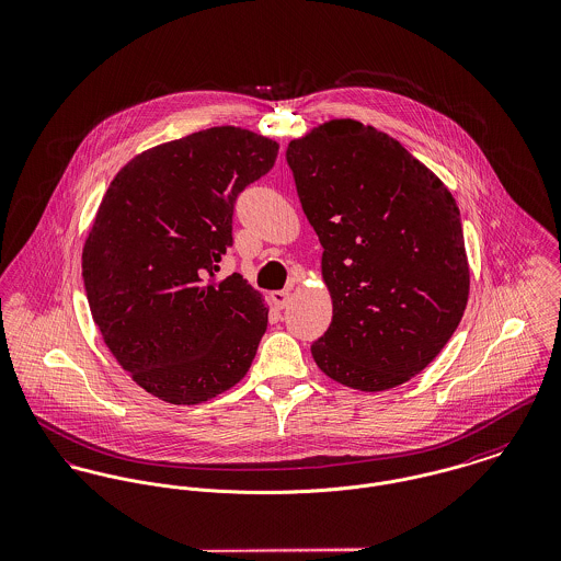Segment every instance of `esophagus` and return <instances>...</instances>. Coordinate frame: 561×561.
<instances>
[{
  "mask_svg": "<svg viewBox=\"0 0 561 561\" xmlns=\"http://www.w3.org/2000/svg\"><path fill=\"white\" fill-rule=\"evenodd\" d=\"M271 301H273L277 309H284L288 301H290V290H275V293H271Z\"/></svg>",
  "mask_w": 561,
  "mask_h": 561,
  "instance_id": "34e87169",
  "label": "esophagus"
}]
</instances>
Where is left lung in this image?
<instances>
[{"instance_id": "8db88e82", "label": "left lung", "mask_w": 561, "mask_h": 561, "mask_svg": "<svg viewBox=\"0 0 561 561\" xmlns=\"http://www.w3.org/2000/svg\"><path fill=\"white\" fill-rule=\"evenodd\" d=\"M288 167L322 252L333 320L311 344L344 387L378 392L421 374L470 295L459 207L403 145L354 119L290 140Z\"/></svg>"}]
</instances>
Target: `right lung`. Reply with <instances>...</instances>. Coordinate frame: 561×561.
<instances>
[{"label":"right lung","mask_w":561,"mask_h":561,"mask_svg":"<svg viewBox=\"0 0 561 561\" xmlns=\"http://www.w3.org/2000/svg\"><path fill=\"white\" fill-rule=\"evenodd\" d=\"M277 151L250 129H201L131 158L98 207L83 248L93 322L131 380L167 403L214 399L256 356L268 307L239 273H216L237 196Z\"/></svg>","instance_id":"1"}]
</instances>
